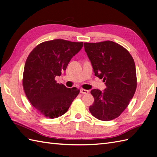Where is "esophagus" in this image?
<instances>
[{
  "label": "esophagus",
  "mask_w": 157,
  "mask_h": 157,
  "mask_svg": "<svg viewBox=\"0 0 157 157\" xmlns=\"http://www.w3.org/2000/svg\"><path fill=\"white\" fill-rule=\"evenodd\" d=\"M80 92L81 94H88L89 93V91L87 90H84V89L81 88L80 90Z\"/></svg>",
  "instance_id": "34e87169"
}]
</instances>
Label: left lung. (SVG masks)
<instances>
[{
  "label": "left lung",
  "mask_w": 157,
  "mask_h": 157,
  "mask_svg": "<svg viewBox=\"0 0 157 157\" xmlns=\"http://www.w3.org/2000/svg\"><path fill=\"white\" fill-rule=\"evenodd\" d=\"M84 47L95 76L103 79L106 86L103 92L91 90L94 102L89 110L100 121L115 119L125 110L136 92L137 78L134 59L124 47L111 40L84 42Z\"/></svg>",
  "instance_id": "left-lung-1"
}]
</instances>
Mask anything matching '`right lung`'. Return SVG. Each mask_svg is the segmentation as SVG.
I'll list each match as a JSON object with an SVG mask.
<instances>
[{"instance_id": "add662e5", "label": "right lung", "mask_w": 157, "mask_h": 157, "mask_svg": "<svg viewBox=\"0 0 157 157\" xmlns=\"http://www.w3.org/2000/svg\"><path fill=\"white\" fill-rule=\"evenodd\" d=\"M83 42L55 39L40 43L27 57L23 86L31 105L50 118L67 111L80 90L57 83L56 76L65 71L71 58L82 49Z\"/></svg>"}]
</instances>
